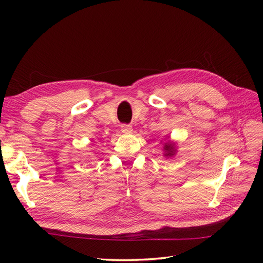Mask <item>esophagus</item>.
I'll return each mask as SVG.
<instances>
[{"instance_id": "obj_1", "label": "esophagus", "mask_w": 263, "mask_h": 263, "mask_svg": "<svg viewBox=\"0 0 263 263\" xmlns=\"http://www.w3.org/2000/svg\"><path fill=\"white\" fill-rule=\"evenodd\" d=\"M121 130H122V132H124V133H130L132 131V126L130 124H122Z\"/></svg>"}]
</instances>
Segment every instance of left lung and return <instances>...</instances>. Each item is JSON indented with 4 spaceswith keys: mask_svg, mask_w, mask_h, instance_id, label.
I'll use <instances>...</instances> for the list:
<instances>
[{
    "mask_svg": "<svg viewBox=\"0 0 263 263\" xmlns=\"http://www.w3.org/2000/svg\"><path fill=\"white\" fill-rule=\"evenodd\" d=\"M165 150H166L165 156H173V155H174V150H173V147L171 146V144H168V146H165Z\"/></svg>",
    "mask_w": 263,
    "mask_h": 263,
    "instance_id": "8db88e82",
    "label": "left lung"
}]
</instances>
